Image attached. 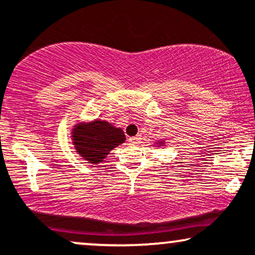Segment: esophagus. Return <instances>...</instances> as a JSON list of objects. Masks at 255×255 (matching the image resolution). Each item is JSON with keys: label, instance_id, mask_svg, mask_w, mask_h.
Returning <instances> with one entry per match:
<instances>
[{"label": "esophagus", "instance_id": "1", "mask_svg": "<svg viewBox=\"0 0 255 255\" xmlns=\"http://www.w3.org/2000/svg\"><path fill=\"white\" fill-rule=\"evenodd\" d=\"M140 135H136V136H133V137H129V142L131 143V145H136L137 142L140 141Z\"/></svg>", "mask_w": 255, "mask_h": 255}]
</instances>
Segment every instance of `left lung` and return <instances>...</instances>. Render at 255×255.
<instances>
[{
	"instance_id": "obj_1",
	"label": "left lung",
	"mask_w": 255,
	"mask_h": 255,
	"mask_svg": "<svg viewBox=\"0 0 255 255\" xmlns=\"http://www.w3.org/2000/svg\"><path fill=\"white\" fill-rule=\"evenodd\" d=\"M157 143H159V145L162 146V145H164V141H159V142H157Z\"/></svg>"
}]
</instances>
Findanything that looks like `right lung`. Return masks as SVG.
Instances as JSON below:
<instances>
[{"mask_svg":"<svg viewBox=\"0 0 255 255\" xmlns=\"http://www.w3.org/2000/svg\"><path fill=\"white\" fill-rule=\"evenodd\" d=\"M71 134L76 152L90 164L102 162L112 149L126 140L121 128H116L109 122L101 120L75 125Z\"/></svg>","mask_w":255,"mask_h":255,"instance_id":"right-lung-1","label":"right lung"}]
</instances>
